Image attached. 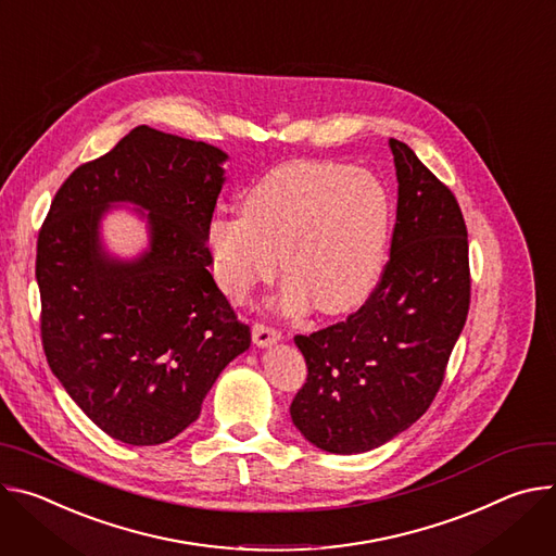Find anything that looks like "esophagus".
Masks as SVG:
<instances>
[{
  "mask_svg": "<svg viewBox=\"0 0 556 556\" xmlns=\"http://www.w3.org/2000/svg\"><path fill=\"white\" fill-rule=\"evenodd\" d=\"M280 338H282L280 331H276V329H271L267 325H254V329H252V340H254V344L258 349H267V346L280 342Z\"/></svg>",
  "mask_w": 556,
  "mask_h": 556,
  "instance_id": "34e87169",
  "label": "esophagus"
}]
</instances>
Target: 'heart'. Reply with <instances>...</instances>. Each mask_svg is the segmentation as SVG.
Returning a JSON list of instances; mask_svg holds the SVG:
<instances>
[{"mask_svg": "<svg viewBox=\"0 0 556 556\" xmlns=\"http://www.w3.org/2000/svg\"><path fill=\"white\" fill-rule=\"evenodd\" d=\"M393 201L368 169L336 161H287L240 199V216H214L207 250L218 287L233 302L289 274L276 309L295 316L318 304L346 314L371 295L387 265Z\"/></svg>", "mask_w": 556, "mask_h": 556, "instance_id": "obj_1", "label": "heart"}]
</instances>
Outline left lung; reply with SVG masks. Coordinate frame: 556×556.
<instances>
[{"label":"left lung","instance_id":"obj_1","mask_svg":"<svg viewBox=\"0 0 556 556\" xmlns=\"http://www.w3.org/2000/svg\"><path fill=\"white\" fill-rule=\"evenodd\" d=\"M389 148L397 216L380 285L344 323L293 338L309 376L291 419L333 455L374 451L426 413L470 304L468 233L453 192L406 143Z\"/></svg>","mask_w":556,"mask_h":556}]
</instances>
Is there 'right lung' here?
<instances>
[{
	"instance_id": "right-lung-1",
	"label": "right lung",
	"mask_w": 556,
	"mask_h": 556,
	"mask_svg": "<svg viewBox=\"0 0 556 556\" xmlns=\"http://www.w3.org/2000/svg\"><path fill=\"white\" fill-rule=\"evenodd\" d=\"M227 152L135 128L61 185L37 240L50 371L110 438L174 440L199 419L223 368L252 344L207 267V225ZM135 206L149 244L112 255L102 220Z\"/></svg>"
}]
</instances>
